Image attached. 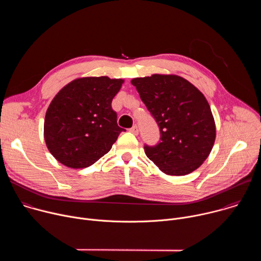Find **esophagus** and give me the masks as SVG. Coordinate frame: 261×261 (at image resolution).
I'll return each instance as SVG.
<instances>
[{"label":"esophagus","instance_id":"esophagus-1","mask_svg":"<svg viewBox=\"0 0 261 261\" xmlns=\"http://www.w3.org/2000/svg\"><path fill=\"white\" fill-rule=\"evenodd\" d=\"M129 131H130L131 133H133L134 135H137V134H138V128H137V126H133Z\"/></svg>","mask_w":261,"mask_h":261}]
</instances>
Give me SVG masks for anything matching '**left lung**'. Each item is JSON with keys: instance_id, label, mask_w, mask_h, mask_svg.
<instances>
[{"instance_id": "1", "label": "left lung", "mask_w": 261, "mask_h": 261, "mask_svg": "<svg viewBox=\"0 0 261 261\" xmlns=\"http://www.w3.org/2000/svg\"><path fill=\"white\" fill-rule=\"evenodd\" d=\"M160 128L161 141L144 145L146 157L168 175H186L208 157L216 124L204 95L174 74H153L131 81Z\"/></svg>"}]
</instances>
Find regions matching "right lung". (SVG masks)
I'll list each match as a JSON object with an SVG mask.
<instances>
[{"mask_svg":"<svg viewBox=\"0 0 261 261\" xmlns=\"http://www.w3.org/2000/svg\"><path fill=\"white\" fill-rule=\"evenodd\" d=\"M124 80L89 76L72 81L55 96L44 120L50 154L70 168L89 167L107 154L124 130L111 101Z\"/></svg>","mask_w":261,"mask_h":261,"instance_id":"right-lung-1","label":"right lung"}]
</instances>
